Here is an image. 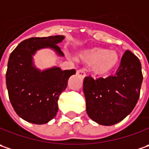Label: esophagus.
Listing matches in <instances>:
<instances>
[{"label": "esophagus", "instance_id": "1", "mask_svg": "<svg viewBox=\"0 0 149 149\" xmlns=\"http://www.w3.org/2000/svg\"><path fill=\"white\" fill-rule=\"evenodd\" d=\"M77 74L79 75L81 78H84V77H85V76H86L85 72H84L83 70H81V69H80V70H77Z\"/></svg>", "mask_w": 149, "mask_h": 149}]
</instances>
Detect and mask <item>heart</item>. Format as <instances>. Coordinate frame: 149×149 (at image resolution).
<instances>
[{"label": "heart", "instance_id": "heart-1", "mask_svg": "<svg viewBox=\"0 0 149 149\" xmlns=\"http://www.w3.org/2000/svg\"><path fill=\"white\" fill-rule=\"evenodd\" d=\"M79 59L84 64L92 66V73L98 77H105L110 75L119 66L121 57L114 50L102 47L88 49L79 54Z\"/></svg>", "mask_w": 149, "mask_h": 149}]
</instances>
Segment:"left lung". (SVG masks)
<instances>
[{
  "instance_id": "obj_1",
  "label": "left lung",
  "mask_w": 149,
  "mask_h": 149,
  "mask_svg": "<svg viewBox=\"0 0 149 149\" xmlns=\"http://www.w3.org/2000/svg\"><path fill=\"white\" fill-rule=\"evenodd\" d=\"M142 81L141 62L127 50L122 56L115 76L96 80L90 76L84 78L83 93L87 115L104 126L121 122L136 106Z\"/></svg>"
}]
</instances>
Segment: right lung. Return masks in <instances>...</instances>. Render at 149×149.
<instances>
[{"label":"right lung","instance_id":"1","mask_svg":"<svg viewBox=\"0 0 149 149\" xmlns=\"http://www.w3.org/2000/svg\"><path fill=\"white\" fill-rule=\"evenodd\" d=\"M63 36L31 37L22 42L10 53L6 74L9 99L16 114L35 124H44L58 111V99L76 73L74 69L62 71L60 68L41 72L33 65L32 56L42 48L53 49L64 56L58 43Z\"/></svg>","mask_w":149,"mask_h":149}]
</instances>
